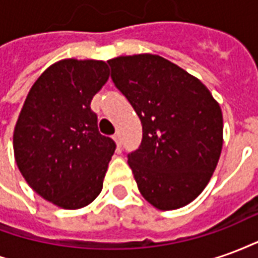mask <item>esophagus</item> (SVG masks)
<instances>
[{
	"mask_svg": "<svg viewBox=\"0 0 258 258\" xmlns=\"http://www.w3.org/2000/svg\"><path fill=\"white\" fill-rule=\"evenodd\" d=\"M113 140H114V142L117 144V146L121 145V138H120V134H118V133H116V134L113 135Z\"/></svg>",
	"mask_w": 258,
	"mask_h": 258,
	"instance_id": "obj_1",
	"label": "esophagus"
}]
</instances>
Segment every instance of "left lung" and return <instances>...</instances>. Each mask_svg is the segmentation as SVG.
<instances>
[{"instance_id": "obj_1", "label": "left lung", "mask_w": 258, "mask_h": 258, "mask_svg": "<svg viewBox=\"0 0 258 258\" xmlns=\"http://www.w3.org/2000/svg\"><path fill=\"white\" fill-rule=\"evenodd\" d=\"M112 80L142 123V142L128 155L141 195L157 210L199 196L222 149V112L199 79L153 53L107 60Z\"/></svg>"}]
</instances>
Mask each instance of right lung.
Listing matches in <instances>:
<instances>
[{"label": "right lung", "mask_w": 258, "mask_h": 258, "mask_svg": "<svg viewBox=\"0 0 258 258\" xmlns=\"http://www.w3.org/2000/svg\"><path fill=\"white\" fill-rule=\"evenodd\" d=\"M103 60H58L36 80L14 130L19 171L42 199L77 210L101 194L116 144L98 130L91 101L109 80Z\"/></svg>", "instance_id": "right-lung-1"}]
</instances>
